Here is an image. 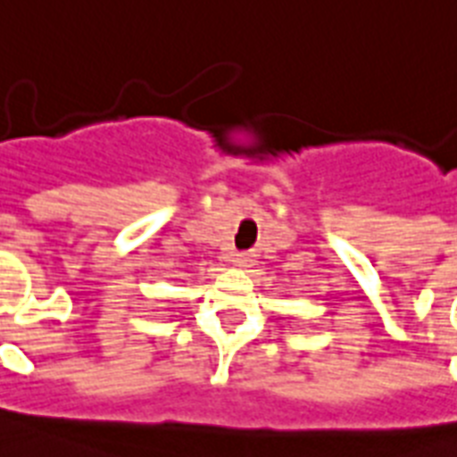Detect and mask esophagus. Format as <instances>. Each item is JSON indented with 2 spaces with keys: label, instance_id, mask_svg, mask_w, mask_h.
Here are the masks:
<instances>
[{
  "label": "esophagus",
  "instance_id": "obj_1",
  "mask_svg": "<svg viewBox=\"0 0 457 457\" xmlns=\"http://www.w3.org/2000/svg\"><path fill=\"white\" fill-rule=\"evenodd\" d=\"M233 263H236L237 269H252L254 266V254H250V252H237L233 256Z\"/></svg>",
  "mask_w": 457,
  "mask_h": 457
}]
</instances>
